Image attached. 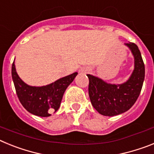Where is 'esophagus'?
<instances>
[{"label": "esophagus", "mask_w": 154, "mask_h": 154, "mask_svg": "<svg viewBox=\"0 0 154 154\" xmlns=\"http://www.w3.org/2000/svg\"><path fill=\"white\" fill-rule=\"evenodd\" d=\"M80 72H82V73H86L87 72H88V70H87L86 69H82L81 70L79 71Z\"/></svg>", "instance_id": "34e87169"}]
</instances>
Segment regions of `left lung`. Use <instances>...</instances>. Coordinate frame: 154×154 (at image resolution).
I'll return each instance as SVG.
<instances>
[{"mask_svg":"<svg viewBox=\"0 0 154 154\" xmlns=\"http://www.w3.org/2000/svg\"><path fill=\"white\" fill-rule=\"evenodd\" d=\"M125 45L134 57V70L126 82L109 84L96 76L87 75L91 103L101 115L113 116L129 110L136 103L142 89L145 66L141 53L134 43Z\"/></svg>","mask_w":154,"mask_h":154,"instance_id":"left-lung-1","label":"left lung"}]
</instances>
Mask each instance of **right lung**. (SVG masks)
I'll list each match as a JSON object with an SVG mask.
<instances>
[{
	"label": "right lung",
	"instance_id": "obj_1",
	"mask_svg": "<svg viewBox=\"0 0 154 154\" xmlns=\"http://www.w3.org/2000/svg\"><path fill=\"white\" fill-rule=\"evenodd\" d=\"M77 74L74 72L49 85L36 87L27 85L20 79L16 72L14 61L11 68L12 79L21 103L27 111L42 117L50 116L58 109L65 89Z\"/></svg>",
	"mask_w": 154,
	"mask_h": 154
}]
</instances>
